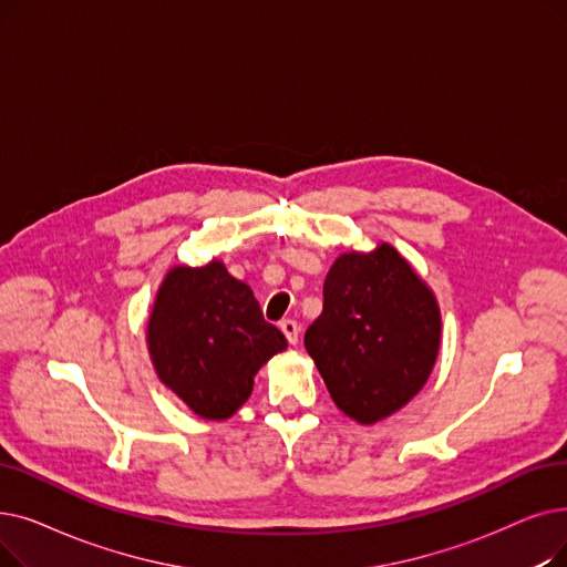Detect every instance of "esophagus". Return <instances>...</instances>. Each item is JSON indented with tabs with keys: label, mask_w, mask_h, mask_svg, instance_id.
I'll return each mask as SVG.
<instances>
[{
	"label": "esophagus",
	"mask_w": 567,
	"mask_h": 567,
	"mask_svg": "<svg viewBox=\"0 0 567 567\" xmlns=\"http://www.w3.org/2000/svg\"><path fill=\"white\" fill-rule=\"evenodd\" d=\"M280 329H282L285 338L289 340V344H297V342H299L301 327H299L297 319H282V322H280Z\"/></svg>",
	"instance_id": "34e87169"
}]
</instances>
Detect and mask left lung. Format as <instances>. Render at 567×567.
<instances>
[{
	"label": "left lung",
	"instance_id": "8db88e82",
	"mask_svg": "<svg viewBox=\"0 0 567 567\" xmlns=\"http://www.w3.org/2000/svg\"><path fill=\"white\" fill-rule=\"evenodd\" d=\"M303 342L333 403L359 424H375L426 384L440 348V310L412 266L382 243L336 259L322 315Z\"/></svg>",
	"mask_w": 567,
	"mask_h": 567
}]
</instances>
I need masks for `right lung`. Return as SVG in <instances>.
I'll use <instances>...</instances> for the list:
<instances>
[{
  "label": "right lung",
  "mask_w": 567,
  "mask_h": 567,
  "mask_svg": "<svg viewBox=\"0 0 567 567\" xmlns=\"http://www.w3.org/2000/svg\"><path fill=\"white\" fill-rule=\"evenodd\" d=\"M285 348L252 289L219 261L171 270L147 322L159 380L204 420L231 416L248 401L259 368Z\"/></svg>",
  "instance_id": "add662e5"
}]
</instances>
